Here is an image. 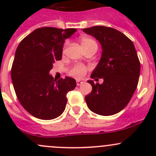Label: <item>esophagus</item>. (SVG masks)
Masks as SVG:
<instances>
[{
  "label": "esophagus",
  "instance_id": "34e87169",
  "mask_svg": "<svg viewBox=\"0 0 156 156\" xmlns=\"http://www.w3.org/2000/svg\"><path fill=\"white\" fill-rule=\"evenodd\" d=\"M83 84V81H77V85L78 86H80L81 85V84Z\"/></svg>",
  "mask_w": 156,
  "mask_h": 156
}]
</instances>
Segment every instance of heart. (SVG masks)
<instances>
[{"label": "heart", "instance_id": "heart-1", "mask_svg": "<svg viewBox=\"0 0 156 156\" xmlns=\"http://www.w3.org/2000/svg\"><path fill=\"white\" fill-rule=\"evenodd\" d=\"M80 42L81 44V46H82L84 50H89L91 48H96L97 49V44L96 43L95 41H94L93 39L87 37H82L80 38ZM69 42L66 41L65 44H64V48H66V46L68 45ZM86 71L87 69L83 65H75L70 69V75H72L74 77H76V78H81L82 77L84 74L86 73Z\"/></svg>", "mask_w": 156, "mask_h": 156}]
</instances>
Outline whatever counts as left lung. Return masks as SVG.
Listing matches in <instances>:
<instances>
[{
    "label": "left lung",
    "mask_w": 156,
    "mask_h": 156,
    "mask_svg": "<svg viewBox=\"0 0 156 156\" xmlns=\"http://www.w3.org/2000/svg\"><path fill=\"white\" fill-rule=\"evenodd\" d=\"M100 43L102 55L91 78H103V83L94 84L85 97L90 110L100 115H112L128 104L136 90L140 72V62L133 42L118 30L106 26L83 29Z\"/></svg>",
    "instance_id": "left-lung-1"
}]
</instances>
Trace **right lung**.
<instances>
[{"label":"right lung","instance_id":"obj_1","mask_svg":"<svg viewBox=\"0 0 156 156\" xmlns=\"http://www.w3.org/2000/svg\"><path fill=\"white\" fill-rule=\"evenodd\" d=\"M76 29L39 28L26 36L16 50L11 78L16 94L23 108L31 115L51 120L64 112L66 94L76 87L74 78L57 80L49 72L62 59L66 38Z\"/></svg>","mask_w":156,"mask_h":156}]
</instances>
